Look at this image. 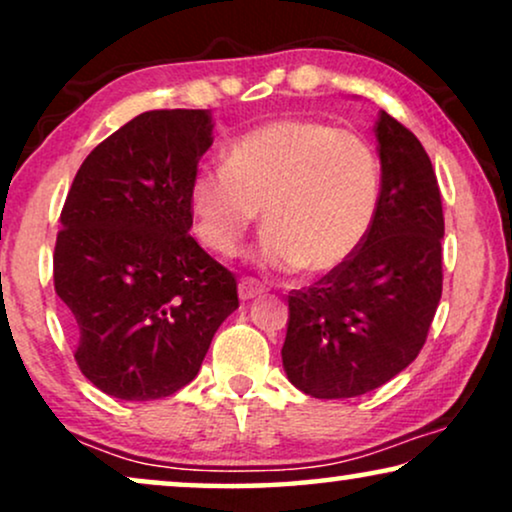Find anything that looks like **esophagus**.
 <instances>
[{
	"mask_svg": "<svg viewBox=\"0 0 512 512\" xmlns=\"http://www.w3.org/2000/svg\"><path fill=\"white\" fill-rule=\"evenodd\" d=\"M237 293H240V300H254L258 296H263L265 286L258 282V279L244 277L240 279V284H237Z\"/></svg>",
	"mask_w": 512,
	"mask_h": 512,
	"instance_id": "1",
	"label": "esophagus"
}]
</instances>
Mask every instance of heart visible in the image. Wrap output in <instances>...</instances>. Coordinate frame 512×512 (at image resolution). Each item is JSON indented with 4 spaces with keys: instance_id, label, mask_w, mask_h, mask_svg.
<instances>
[{
    "instance_id": "heart-1",
    "label": "heart",
    "mask_w": 512,
    "mask_h": 512,
    "mask_svg": "<svg viewBox=\"0 0 512 512\" xmlns=\"http://www.w3.org/2000/svg\"><path fill=\"white\" fill-rule=\"evenodd\" d=\"M380 158L359 132L317 118H275L226 149V165H205L188 186L195 233L221 256L268 223L256 261L268 270H338L366 240L380 207Z\"/></svg>"
}]
</instances>
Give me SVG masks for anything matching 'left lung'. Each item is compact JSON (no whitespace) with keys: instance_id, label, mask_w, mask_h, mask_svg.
I'll return each instance as SVG.
<instances>
[{"instance_id":"left-lung-1","label":"left lung","mask_w":512,"mask_h":512,"mask_svg":"<svg viewBox=\"0 0 512 512\" xmlns=\"http://www.w3.org/2000/svg\"><path fill=\"white\" fill-rule=\"evenodd\" d=\"M380 207L359 251L291 291L286 377L314 398L368 394L417 359L443 293L445 219L436 172L412 132L380 111Z\"/></svg>"}]
</instances>
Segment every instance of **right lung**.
Masks as SVG:
<instances>
[{"label": "right lung", "mask_w": 512, "mask_h": 512, "mask_svg": "<svg viewBox=\"0 0 512 512\" xmlns=\"http://www.w3.org/2000/svg\"><path fill=\"white\" fill-rule=\"evenodd\" d=\"M207 109L144 111L76 172L53 254L81 373L121 401L172 396L237 310V282L188 235Z\"/></svg>", "instance_id": "right-lung-1"}]
</instances>
